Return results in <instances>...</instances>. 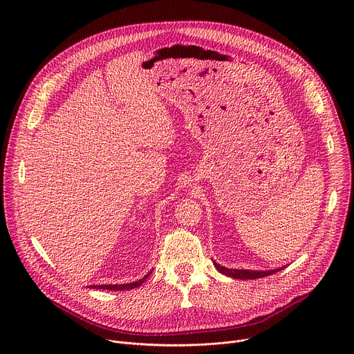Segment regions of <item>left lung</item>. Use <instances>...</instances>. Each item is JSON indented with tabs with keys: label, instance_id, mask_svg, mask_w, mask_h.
<instances>
[{
	"label": "left lung",
	"instance_id": "obj_1",
	"mask_svg": "<svg viewBox=\"0 0 354 354\" xmlns=\"http://www.w3.org/2000/svg\"><path fill=\"white\" fill-rule=\"evenodd\" d=\"M214 266L217 268L218 272H221L225 276H230V277H234V279H242V280H248V279H261V277H265V276H270L281 269H274V270H268V272H255V270H245V269H227L218 263L214 262Z\"/></svg>",
	"mask_w": 354,
	"mask_h": 354
}]
</instances>
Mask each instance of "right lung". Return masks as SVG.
<instances>
[{
  "label": "right lung",
  "mask_w": 354,
  "mask_h": 354,
  "mask_svg": "<svg viewBox=\"0 0 354 354\" xmlns=\"http://www.w3.org/2000/svg\"><path fill=\"white\" fill-rule=\"evenodd\" d=\"M149 276V273L148 274H145L142 279H140L138 281H134V283H127V284H105V286H92L93 288H102V290H116V291H119V290H131V288H136V287H138V286H141L144 281H145V279Z\"/></svg>",
  "instance_id": "add662e5"
}]
</instances>
